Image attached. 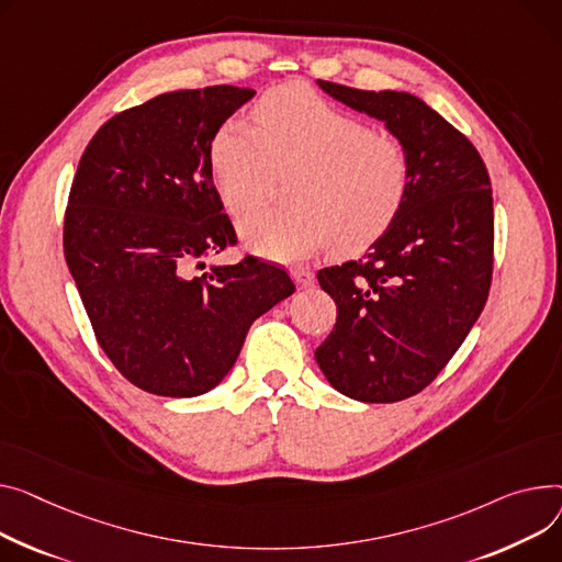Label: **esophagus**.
Listing matches in <instances>:
<instances>
[{
	"instance_id": "34e87169",
	"label": "esophagus",
	"mask_w": 562,
	"mask_h": 562,
	"mask_svg": "<svg viewBox=\"0 0 562 562\" xmlns=\"http://www.w3.org/2000/svg\"><path fill=\"white\" fill-rule=\"evenodd\" d=\"M291 276H293L295 284L301 286V289H307V286L314 284V271H310V269H293Z\"/></svg>"
}]
</instances>
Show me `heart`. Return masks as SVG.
I'll return each mask as SVG.
<instances>
[{
    "label": "heart",
    "instance_id": "heart-1",
    "mask_svg": "<svg viewBox=\"0 0 562 562\" xmlns=\"http://www.w3.org/2000/svg\"><path fill=\"white\" fill-rule=\"evenodd\" d=\"M248 128L223 124L210 144V169L221 203L246 214L265 203L278 176L289 207L241 221L239 235L255 255L293 261L329 244L355 252L389 231L414 190V158L389 133L329 105L303 86L267 92Z\"/></svg>",
    "mask_w": 562,
    "mask_h": 562
}]
</instances>
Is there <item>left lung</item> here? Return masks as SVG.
Wrapping results in <instances>:
<instances>
[{
	"instance_id": "1",
	"label": "left lung",
	"mask_w": 562,
	"mask_h": 562,
	"mask_svg": "<svg viewBox=\"0 0 562 562\" xmlns=\"http://www.w3.org/2000/svg\"><path fill=\"white\" fill-rule=\"evenodd\" d=\"M318 86L382 120L414 158V190L389 231L359 259L318 271L336 303L316 350L327 382L359 402H400L436 380L488 301L491 176L474 144L423 99Z\"/></svg>"
}]
</instances>
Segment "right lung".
Listing matches in <instances>:
<instances>
[{
	"label": "right lung",
	"mask_w": 562,
	"mask_h": 562,
	"mask_svg": "<svg viewBox=\"0 0 562 562\" xmlns=\"http://www.w3.org/2000/svg\"><path fill=\"white\" fill-rule=\"evenodd\" d=\"M255 90L160 94L110 117L71 180L63 250L101 350L137 389L194 397L235 366L255 318L295 291L289 273L237 246L212 180L210 144Z\"/></svg>",
	"instance_id": "add662e5"
}]
</instances>
